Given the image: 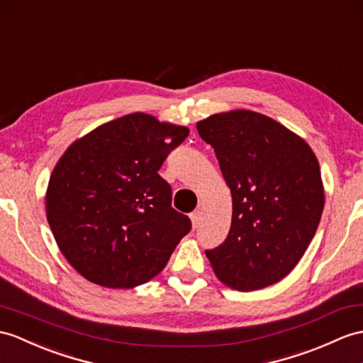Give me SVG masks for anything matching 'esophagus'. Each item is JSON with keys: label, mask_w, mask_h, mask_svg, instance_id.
Returning a JSON list of instances; mask_svg holds the SVG:
<instances>
[{"label": "esophagus", "mask_w": 363, "mask_h": 363, "mask_svg": "<svg viewBox=\"0 0 363 363\" xmlns=\"http://www.w3.org/2000/svg\"><path fill=\"white\" fill-rule=\"evenodd\" d=\"M200 220H201V211H200V209L194 211L192 214H191V222H192V226H194V228H197V226L200 225Z\"/></svg>", "instance_id": "esophagus-1"}]
</instances>
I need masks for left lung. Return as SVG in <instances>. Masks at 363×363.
<instances>
[{
  "mask_svg": "<svg viewBox=\"0 0 363 363\" xmlns=\"http://www.w3.org/2000/svg\"><path fill=\"white\" fill-rule=\"evenodd\" d=\"M233 196L226 240L206 251L237 291L277 284L296 268L325 205L320 166L303 138L259 112L237 109L197 123Z\"/></svg>",
  "mask_w": 363,
  "mask_h": 363,
  "instance_id": "8db88e82",
  "label": "left lung"
}]
</instances>
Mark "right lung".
<instances>
[{
	"label": "right lung",
	"mask_w": 363,
	"mask_h": 363,
	"mask_svg": "<svg viewBox=\"0 0 363 363\" xmlns=\"http://www.w3.org/2000/svg\"><path fill=\"white\" fill-rule=\"evenodd\" d=\"M189 135L143 112L78 138L61 155L46 192L48 222L60 251L92 284L134 288L155 277L191 220L171 206L160 169Z\"/></svg>",
	"instance_id": "right-lung-1"
}]
</instances>
